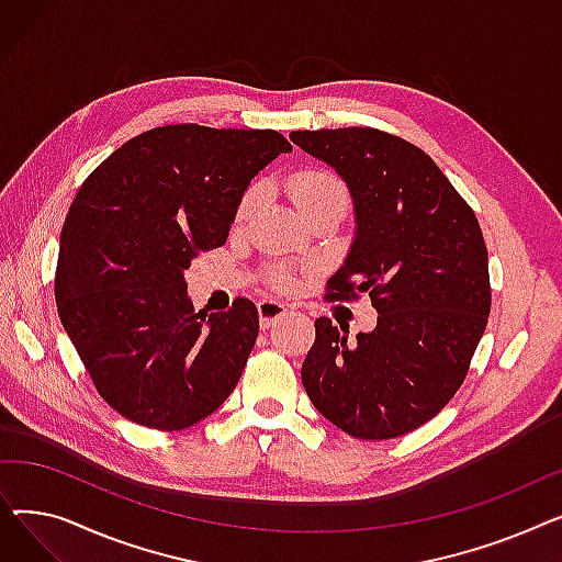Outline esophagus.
<instances>
[{
  "instance_id": "34e87169",
  "label": "esophagus",
  "mask_w": 562,
  "mask_h": 562,
  "mask_svg": "<svg viewBox=\"0 0 562 562\" xmlns=\"http://www.w3.org/2000/svg\"><path fill=\"white\" fill-rule=\"evenodd\" d=\"M257 312H259V326L263 330H269L280 318H284L289 314V307L282 303H276V301H259Z\"/></svg>"
}]
</instances>
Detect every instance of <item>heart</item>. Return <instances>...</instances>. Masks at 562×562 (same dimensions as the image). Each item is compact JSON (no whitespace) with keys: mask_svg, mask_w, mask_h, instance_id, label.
<instances>
[{"mask_svg":"<svg viewBox=\"0 0 562 562\" xmlns=\"http://www.w3.org/2000/svg\"><path fill=\"white\" fill-rule=\"evenodd\" d=\"M291 191H293V202H296L299 212H307L312 206H318L323 202H330V200H346L344 187L337 180V177L328 175V172H318V170H310L299 175L296 180L291 182ZM261 202V189L252 187L250 191H246V195L239 202V210H236V218L246 221L252 216V212L257 210ZM276 284L282 289H289L293 284V280L289 276H278Z\"/></svg>","mask_w":562,"mask_h":562,"instance_id":"b5f03b06","label":"heart"}]
</instances>
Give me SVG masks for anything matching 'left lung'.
<instances>
[{
    "label": "left lung",
    "instance_id": "8db88e82",
    "mask_svg": "<svg viewBox=\"0 0 562 562\" xmlns=\"http://www.w3.org/2000/svg\"><path fill=\"white\" fill-rule=\"evenodd\" d=\"M289 138L341 177L356 212V236L328 296L369 293L378 312L375 328L356 341L316 318L301 369L305 392L352 437H401L453 398L485 333L492 293L483 232L417 145L371 127Z\"/></svg>",
    "mask_w": 562,
    "mask_h": 562
}]
</instances>
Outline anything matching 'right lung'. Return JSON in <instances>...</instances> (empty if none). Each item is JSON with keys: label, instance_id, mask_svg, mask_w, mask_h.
<instances>
[{"label": "right lung", "instance_id": "obj_1", "mask_svg": "<svg viewBox=\"0 0 562 562\" xmlns=\"http://www.w3.org/2000/svg\"><path fill=\"white\" fill-rule=\"evenodd\" d=\"M291 150L273 130L166 125L117 147L77 191L56 307L100 396L130 422L189 428L239 382L257 307L239 299L204 318L184 271L225 244L252 177Z\"/></svg>", "mask_w": 562, "mask_h": 562}]
</instances>
